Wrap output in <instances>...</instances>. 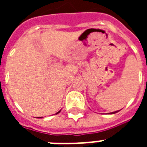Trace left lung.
I'll use <instances>...</instances> for the list:
<instances>
[{"label": "left lung", "mask_w": 147, "mask_h": 147, "mask_svg": "<svg viewBox=\"0 0 147 147\" xmlns=\"http://www.w3.org/2000/svg\"><path fill=\"white\" fill-rule=\"evenodd\" d=\"M117 112H118V111H115V112H113V113H116Z\"/></svg>", "instance_id": "left-lung-1"}]
</instances>
